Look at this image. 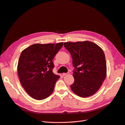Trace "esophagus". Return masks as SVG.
Instances as JSON below:
<instances>
[{"label":"esophagus","mask_w":125,"mask_h":125,"mask_svg":"<svg viewBox=\"0 0 125 125\" xmlns=\"http://www.w3.org/2000/svg\"><path fill=\"white\" fill-rule=\"evenodd\" d=\"M68 74H70L69 72H68V73H63L62 74V75H63V76H66V75H68Z\"/></svg>","instance_id":"obj_1"}]
</instances>
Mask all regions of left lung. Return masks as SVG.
I'll return each instance as SVG.
<instances>
[{"instance_id": "8db88e82", "label": "left lung", "mask_w": 125, "mask_h": 125, "mask_svg": "<svg viewBox=\"0 0 125 125\" xmlns=\"http://www.w3.org/2000/svg\"><path fill=\"white\" fill-rule=\"evenodd\" d=\"M63 45L71 55L74 68L72 91L82 97L92 95L100 88L106 75L103 51L90 41L65 42Z\"/></svg>"}]
</instances>
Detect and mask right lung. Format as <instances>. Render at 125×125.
<instances>
[{
  "instance_id": "right-lung-1",
  "label": "right lung",
  "mask_w": 125,
  "mask_h": 125,
  "mask_svg": "<svg viewBox=\"0 0 125 125\" xmlns=\"http://www.w3.org/2000/svg\"><path fill=\"white\" fill-rule=\"evenodd\" d=\"M62 45V42L35 44L21 52L18 65L19 78L25 91L33 99L44 100L53 92L60 76L52 73V60Z\"/></svg>"
}]
</instances>
